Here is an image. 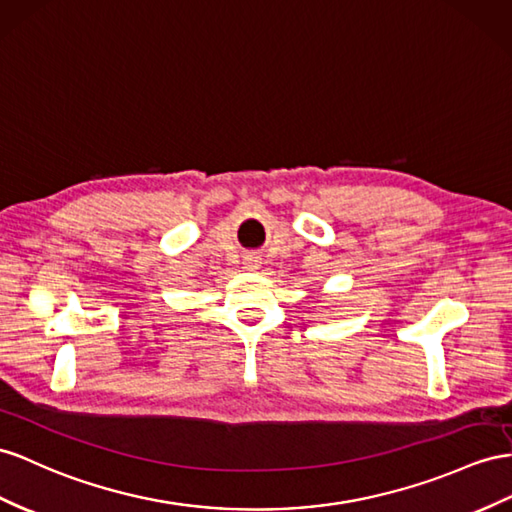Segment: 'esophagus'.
Returning <instances> with one entry per match:
<instances>
[{"instance_id": "1", "label": "esophagus", "mask_w": 512, "mask_h": 512, "mask_svg": "<svg viewBox=\"0 0 512 512\" xmlns=\"http://www.w3.org/2000/svg\"><path fill=\"white\" fill-rule=\"evenodd\" d=\"M246 264H248V268H257V257L248 255V257H246Z\"/></svg>"}]
</instances>
